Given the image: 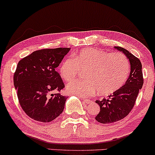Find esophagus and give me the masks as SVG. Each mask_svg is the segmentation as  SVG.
Returning <instances> with one entry per match:
<instances>
[{
  "mask_svg": "<svg viewBox=\"0 0 155 155\" xmlns=\"http://www.w3.org/2000/svg\"><path fill=\"white\" fill-rule=\"evenodd\" d=\"M82 101L84 102L85 104H87V105H88V104H89L91 102H92V101H91V100H87V99H82Z\"/></svg>",
  "mask_w": 155,
  "mask_h": 155,
  "instance_id": "esophagus-1",
  "label": "esophagus"
}]
</instances>
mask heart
<instances>
[{"instance_id":"b5f03b06","label":"heart","mask_w":155,"mask_h":155,"mask_svg":"<svg viewBox=\"0 0 155 155\" xmlns=\"http://www.w3.org/2000/svg\"><path fill=\"white\" fill-rule=\"evenodd\" d=\"M79 69L86 71L85 80H76L66 85V91L81 97H88L97 92L102 96L119 90L128 79L129 61L124 54L110 53L97 48H87L68 58L59 67L60 75L65 81L74 79Z\"/></svg>"}]
</instances>
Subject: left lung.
<instances>
[{
    "label": "left lung",
    "mask_w": 155,
    "mask_h": 155,
    "mask_svg": "<svg viewBox=\"0 0 155 155\" xmlns=\"http://www.w3.org/2000/svg\"><path fill=\"white\" fill-rule=\"evenodd\" d=\"M115 48L122 52L129 61L131 71L125 84L119 90L107 98L95 101L100 107V111L95 119L101 124H112L125 118L134 107L143 83L140 60L124 48Z\"/></svg>",
    "instance_id": "1"
}]
</instances>
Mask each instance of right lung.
<instances>
[{"mask_svg":"<svg viewBox=\"0 0 155 155\" xmlns=\"http://www.w3.org/2000/svg\"><path fill=\"white\" fill-rule=\"evenodd\" d=\"M69 50L68 48L37 50L18 63L14 87L20 105L29 118L47 123L62 113L67 97L53 92L64 88L55 68Z\"/></svg>","mask_w":155,"mask_h":155,"instance_id":"1","label":"right lung"}]
</instances>
